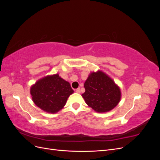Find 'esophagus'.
I'll list each match as a JSON object with an SVG mask.
<instances>
[{"label": "esophagus", "mask_w": 160, "mask_h": 160, "mask_svg": "<svg viewBox=\"0 0 160 160\" xmlns=\"http://www.w3.org/2000/svg\"><path fill=\"white\" fill-rule=\"evenodd\" d=\"M75 91H76V93H80V88H77L75 90Z\"/></svg>", "instance_id": "esophagus-1"}]
</instances>
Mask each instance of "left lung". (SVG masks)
Masks as SVG:
<instances>
[{
    "label": "left lung",
    "mask_w": 160,
    "mask_h": 160,
    "mask_svg": "<svg viewBox=\"0 0 160 160\" xmlns=\"http://www.w3.org/2000/svg\"><path fill=\"white\" fill-rule=\"evenodd\" d=\"M82 94L86 103L96 112L105 113L116 107L122 93L114 81L101 71L92 72L85 82Z\"/></svg>",
    "instance_id": "1"
}]
</instances>
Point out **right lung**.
Instances as JSON below:
<instances>
[{
  "instance_id": "add662e5",
  "label": "right lung",
  "mask_w": 160,
  "mask_h": 160,
  "mask_svg": "<svg viewBox=\"0 0 160 160\" xmlns=\"http://www.w3.org/2000/svg\"><path fill=\"white\" fill-rule=\"evenodd\" d=\"M70 83L59 74L48 75L32 85L30 93L35 104L45 112L55 113L63 108L73 93Z\"/></svg>"
}]
</instances>
